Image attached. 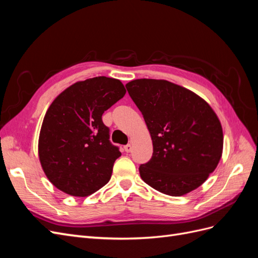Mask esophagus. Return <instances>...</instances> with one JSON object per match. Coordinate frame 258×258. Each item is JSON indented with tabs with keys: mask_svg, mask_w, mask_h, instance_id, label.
Wrapping results in <instances>:
<instances>
[{
	"mask_svg": "<svg viewBox=\"0 0 258 258\" xmlns=\"http://www.w3.org/2000/svg\"><path fill=\"white\" fill-rule=\"evenodd\" d=\"M123 150H124V152L130 153V152L132 151V145H131V144H127V145H124V146H123Z\"/></svg>",
	"mask_w": 258,
	"mask_h": 258,
	"instance_id": "obj_1",
	"label": "esophagus"
}]
</instances>
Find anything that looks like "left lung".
I'll use <instances>...</instances> for the list:
<instances>
[{
	"mask_svg": "<svg viewBox=\"0 0 258 258\" xmlns=\"http://www.w3.org/2000/svg\"><path fill=\"white\" fill-rule=\"evenodd\" d=\"M153 141L151 160L140 166L143 181L169 196L198 188L218 165L223 129L215 112L196 93L165 80L126 85Z\"/></svg>",
	"mask_w": 258,
	"mask_h": 258,
	"instance_id": "8db88e82",
	"label": "left lung"
}]
</instances>
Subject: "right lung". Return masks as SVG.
Returning a JSON list of instances; mask_svg holds the SVG:
<instances>
[{"label": "right lung", "mask_w": 258, "mask_h": 258, "mask_svg": "<svg viewBox=\"0 0 258 258\" xmlns=\"http://www.w3.org/2000/svg\"><path fill=\"white\" fill-rule=\"evenodd\" d=\"M124 93L119 80L98 76L70 86L52 101L38 138V157L47 178L74 197H87L110 181L121 156L102 121Z\"/></svg>", "instance_id": "add662e5"}]
</instances>
